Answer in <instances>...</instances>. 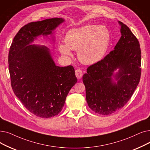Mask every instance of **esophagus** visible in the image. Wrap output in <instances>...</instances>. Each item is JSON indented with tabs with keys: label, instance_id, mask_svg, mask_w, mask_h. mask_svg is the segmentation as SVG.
Listing matches in <instances>:
<instances>
[{
	"label": "esophagus",
	"instance_id": "obj_1",
	"mask_svg": "<svg viewBox=\"0 0 150 150\" xmlns=\"http://www.w3.org/2000/svg\"><path fill=\"white\" fill-rule=\"evenodd\" d=\"M75 75L78 79H81V77L83 76V71L80 69H76L75 70Z\"/></svg>",
	"mask_w": 150,
	"mask_h": 150
}]
</instances>
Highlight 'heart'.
Instances as JSON below:
<instances>
[{
    "label": "heart",
    "mask_w": 150,
    "mask_h": 150,
    "mask_svg": "<svg viewBox=\"0 0 150 150\" xmlns=\"http://www.w3.org/2000/svg\"><path fill=\"white\" fill-rule=\"evenodd\" d=\"M110 40V32L105 26L88 24L69 30L65 37V43H59L58 49L62 55L68 57L72 56L71 50L77 51L79 61L91 65L103 57Z\"/></svg>",
    "instance_id": "obj_1"
}]
</instances>
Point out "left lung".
Returning a JSON list of instances; mask_svg holds the SVG:
<instances>
[{
	"label": "left lung",
	"mask_w": 150,
	"mask_h": 150,
	"mask_svg": "<svg viewBox=\"0 0 150 150\" xmlns=\"http://www.w3.org/2000/svg\"><path fill=\"white\" fill-rule=\"evenodd\" d=\"M121 37L103 59L91 65L83 76L89 107L108 115L118 111L131 98L141 75V50L137 38L118 21ZM117 69L119 71L115 74Z\"/></svg>",
	"instance_id": "left-lung-1"
}]
</instances>
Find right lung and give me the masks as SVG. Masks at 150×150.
Returning <instances> with one entry per match:
<instances>
[{
    "mask_svg": "<svg viewBox=\"0 0 150 150\" xmlns=\"http://www.w3.org/2000/svg\"><path fill=\"white\" fill-rule=\"evenodd\" d=\"M64 21L54 18L25 24L14 37L9 51L13 91L30 112L43 118L61 112L77 79L72 66H56L47 47L31 44L38 36L53 34Z\"/></svg>",
    "mask_w": 150,
    "mask_h": 150,
    "instance_id": "add662e5",
    "label": "right lung"
}]
</instances>
